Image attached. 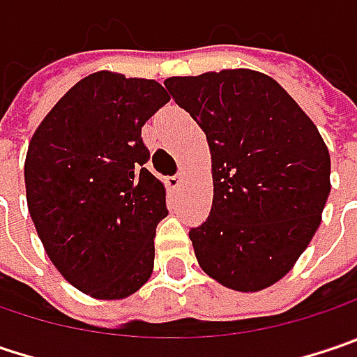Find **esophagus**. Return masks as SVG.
<instances>
[{
  "instance_id": "1",
  "label": "esophagus",
  "mask_w": 357,
  "mask_h": 357,
  "mask_svg": "<svg viewBox=\"0 0 357 357\" xmlns=\"http://www.w3.org/2000/svg\"><path fill=\"white\" fill-rule=\"evenodd\" d=\"M181 181H183V174H174V176H168L165 183L168 189H172V191H174V189H178Z\"/></svg>"
}]
</instances>
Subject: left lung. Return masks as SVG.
I'll list each match as a JSON object with an SVG mask.
<instances>
[{
  "label": "left lung",
  "instance_id": "8db88e82",
  "mask_svg": "<svg viewBox=\"0 0 357 357\" xmlns=\"http://www.w3.org/2000/svg\"><path fill=\"white\" fill-rule=\"evenodd\" d=\"M170 97L205 132L213 205L189 231L199 266L227 289L280 280L315 236L331 191L329 150L274 79L236 68L170 77Z\"/></svg>",
  "mask_w": 357,
  "mask_h": 357
}]
</instances>
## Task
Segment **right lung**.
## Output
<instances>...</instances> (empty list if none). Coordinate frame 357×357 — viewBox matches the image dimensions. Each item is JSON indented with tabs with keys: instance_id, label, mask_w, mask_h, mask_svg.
Instances as JSON below:
<instances>
[{
	"instance_id": "right-lung-1",
	"label": "right lung",
	"mask_w": 357,
	"mask_h": 357,
	"mask_svg": "<svg viewBox=\"0 0 357 357\" xmlns=\"http://www.w3.org/2000/svg\"><path fill=\"white\" fill-rule=\"evenodd\" d=\"M170 101L156 81L93 73L32 136L26 199L56 270L95 298H126L150 278L165 185L146 168L142 126Z\"/></svg>"
}]
</instances>
